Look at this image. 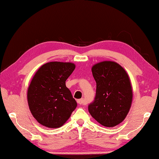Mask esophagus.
Segmentation results:
<instances>
[{
  "label": "esophagus",
  "instance_id": "1",
  "mask_svg": "<svg viewBox=\"0 0 159 159\" xmlns=\"http://www.w3.org/2000/svg\"><path fill=\"white\" fill-rule=\"evenodd\" d=\"M77 102L79 103V104H80V105H85V104H86V102H85V100H84L83 99L77 100Z\"/></svg>",
  "mask_w": 159,
  "mask_h": 159
}]
</instances>
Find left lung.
<instances>
[{
	"mask_svg": "<svg viewBox=\"0 0 159 159\" xmlns=\"http://www.w3.org/2000/svg\"><path fill=\"white\" fill-rule=\"evenodd\" d=\"M96 82V96L88 106L94 119L104 126L120 124L129 111L133 92L126 71L113 61H103L92 67Z\"/></svg>",
	"mask_w": 159,
	"mask_h": 159,
	"instance_id": "1",
	"label": "left lung"
}]
</instances>
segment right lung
Masks as SVG:
<instances>
[{"label":"right lung","mask_w":159,"mask_h":159,"mask_svg":"<svg viewBox=\"0 0 159 159\" xmlns=\"http://www.w3.org/2000/svg\"><path fill=\"white\" fill-rule=\"evenodd\" d=\"M75 69L72 63L49 62L33 78L27 92L30 111L36 120L48 128H59L69 119L77 103L66 85Z\"/></svg>","instance_id":"obj_1"}]
</instances>
